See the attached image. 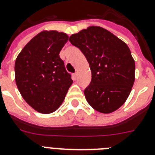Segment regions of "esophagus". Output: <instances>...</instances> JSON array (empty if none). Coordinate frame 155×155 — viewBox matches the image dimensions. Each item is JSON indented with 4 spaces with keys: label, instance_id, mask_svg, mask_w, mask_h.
<instances>
[{
    "label": "esophagus",
    "instance_id": "1",
    "mask_svg": "<svg viewBox=\"0 0 155 155\" xmlns=\"http://www.w3.org/2000/svg\"><path fill=\"white\" fill-rule=\"evenodd\" d=\"M72 78H73L74 80H75L76 79H77V73H76V72L74 74H72Z\"/></svg>",
    "mask_w": 155,
    "mask_h": 155
}]
</instances>
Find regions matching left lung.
I'll return each mask as SVG.
<instances>
[{"mask_svg": "<svg viewBox=\"0 0 155 155\" xmlns=\"http://www.w3.org/2000/svg\"><path fill=\"white\" fill-rule=\"evenodd\" d=\"M69 41L89 63L92 78L84 94L90 106L102 114L118 110L135 82L136 64L127 44L97 26L71 35Z\"/></svg>", "mask_w": 155, "mask_h": 155, "instance_id": "obj_1", "label": "left lung"}]
</instances>
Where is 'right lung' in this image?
Listing matches in <instances>:
<instances>
[{"label": "right lung", "instance_id": "add662e5", "mask_svg": "<svg viewBox=\"0 0 155 155\" xmlns=\"http://www.w3.org/2000/svg\"><path fill=\"white\" fill-rule=\"evenodd\" d=\"M68 40L64 32L43 31L31 40L17 56L15 80L28 105L41 114L61 106L72 84L59 53Z\"/></svg>", "mask_w": 155, "mask_h": 155}]
</instances>
